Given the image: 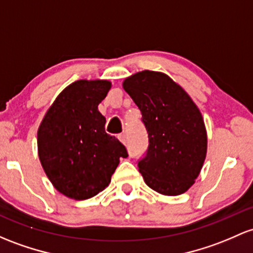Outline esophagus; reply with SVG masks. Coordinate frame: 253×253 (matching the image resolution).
I'll list each match as a JSON object with an SVG mask.
<instances>
[{
    "label": "esophagus",
    "instance_id": "1",
    "mask_svg": "<svg viewBox=\"0 0 253 253\" xmlns=\"http://www.w3.org/2000/svg\"><path fill=\"white\" fill-rule=\"evenodd\" d=\"M119 140L121 141L122 144H126L127 143V137H126V134H125V133H122V134H119Z\"/></svg>",
    "mask_w": 253,
    "mask_h": 253
}]
</instances>
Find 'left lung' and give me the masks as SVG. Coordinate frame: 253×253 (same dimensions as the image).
Instances as JSON below:
<instances>
[{
    "instance_id": "8db88e82",
    "label": "left lung",
    "mask_w": 253,
    "mask_h": 253,
    "mask_svg": "<svg viewBox=\"0 0 253 253\" xmlns=\"http://www.w3.org/2000/svg\"><path fill=\"white\" fill-rule=\"evenodd\" d=\"M122 87L139 108L149 134L146 156L138 162L144 181L165 196L185 193L207 157L208 135L201 110L162 72H138L126 78Z\"/></svg>"
}]
</instances>
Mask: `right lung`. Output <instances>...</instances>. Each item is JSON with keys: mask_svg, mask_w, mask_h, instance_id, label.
<instances>
[{"mask_svg": "<svg viewBox=\"0 0 253 253\" xmlns=\"http://www.w3.org/2000/svg\"><path fill=\"white\" fill-rule=\"evenodd\" d=\"M109 80H77L63 88L46 110L37 132L38 157L52 186L68 198L84 201L110 184L127 157L126 148L105 133L98 104Z\"/></svg>", "mask_w": 253, "mask_h": 253, "instance_id": "1", "label": "right lung"}]
</instances>
